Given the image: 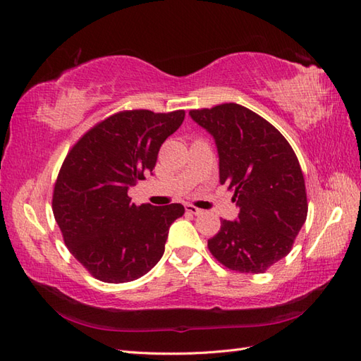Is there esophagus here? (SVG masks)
<instances>
[{
    "instance_id": "34e87169",
    "label": "esophagus",
    "mask_w": 361,
    "mask_h": 361,
    "mask_svg": "<svg viewBox=\"0 0 361 361\" xmlns=\"http://www.w3.org/2000/svg\"><path fill=\"white\" fill-rule=\"evenodd\" d=\"M186 211H188V212H190V214H194V216H198V214H202V212H203L202 209L195 208L194 204H186Z\"/></svg>"
}]
</instances>
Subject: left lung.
<instances>
[{"label":"left lung","mask_w":361,"mask_h":361,"mask_svg":"<svg viewBox=\"0 0 361 361\" xmlns=\"http://www.w3.org/2000/svg\"><path fill=\"white\" fill-rule=\"evenodd\" d=\"M219 153L220 185L233 190L234 221L221 220L208 248L239 273H264L286 257L307 217L304 175L291 145L270 122L239 104L190 110Z\"/></svg>","instance_id":"8db88e82"}]
</instances>
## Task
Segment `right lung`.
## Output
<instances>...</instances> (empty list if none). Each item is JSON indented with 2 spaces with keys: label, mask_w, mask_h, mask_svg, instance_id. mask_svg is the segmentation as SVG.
Returning a JSON list of instances; mask_svg holds the SVG:
<instances>
[{
  "label": "right lung",
  "mask_w": 361,
  "mask_h": 361,
  "mask_svg": "<svg viewBox=\"0 0 361 361\" xmlns=\"http://www.w3.org/2000/svg\"><path fill=\"white\" fill-rule=\"evenodd\" d=\"M183 121V110L121 111L91 128L66 155L52 212L68 250L96 279L135 281L163 257L169 228L185 206H136L128 189L152 173L161 144Z\"/></svg>",
  "instance_id": "right-lung-1"
}]
</instances>
